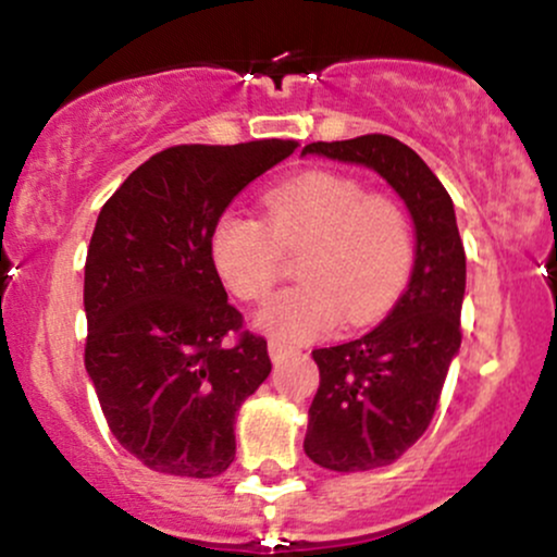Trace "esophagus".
I'll return each mask as SVG.
<instances>
[{
    "label": "esophagus",
    "mask_w": 557,
    "mask_h": 557,
    "mask_svg": "<svg viewBox=\"0 0 557 557\" xmlns=\"http://www.w3.org/2000/svg\"><path fill=\"white\" fill-rule=\"evenodd\" d=\"M267 348H270L272 361H283L285 356H290V354H293L290 345H285V343H280V341H270V345H267Z\"/></svg>",
    "instance_id": "esophagus-1"
}]
</instances>
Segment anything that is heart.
I'll use <instances>...</instances> for the list:
<instances>
[{
	"label": "heart",
	"instance_id": "b5f03b06",
	"mask_svg": "<svg viewBox=\"0 0 557 557\" xmlns=\"http://www.w3.org/2000/svg\"><path fill=\"white\" fill-rule=\"evenodd\" d=\"M270 220L235 209L214 222V270L243 300L272 290L283 251H304V285L277 293L257 327L285 343L327 335L345 322H372L398 298L413 264V230L395 198L369 194L359 177L306 172L267 194Z\"/></svg>",
	"mask_w": 557,
	"mask_h": 557
}]
</instances>
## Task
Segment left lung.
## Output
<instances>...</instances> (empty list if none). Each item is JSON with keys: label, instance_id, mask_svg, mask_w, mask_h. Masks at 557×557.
I'll return each instance as SVG.
<instances>
[{"label": "left lung", "instance_id": "8db88e82", "mask_svg": "<svg viewBox=\"0 0 557 557\" xmlns=\"http://www.w3.org/2000/svg\"><path fill=\"white\" fill-rule=\"evenodd\" d=\"M317 154L374 170L413 220V270L385 322L332 348H317L319 389L304 450L330 471H369L398 461L426 432L447 369L461 348L466 253L450 196L417 151L398 138L317 140Z\"/></svg>", "mask_w": 557, "mask_h": 557}]
</instances>
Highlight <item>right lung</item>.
<instances>
[{"mask_svg": "<svg viewBox=\"0 0 557 557\" xmlns=\"http://www.w3.org/2000/svg\"><path fill=\"white\" fill-rule=\"evenodd\" d=\"M296 140L172 146L114 190L83 280L86 372L120 445L151 471L212 479L235 458V413L272 372L264 337L240 332L209 238L227 203Z\"/></svg>", "mask_w": 557, "mask_h": 557, "instance_id": "add662e5", "label": "right lung"}]
</instances>
